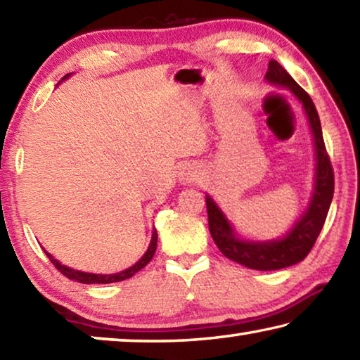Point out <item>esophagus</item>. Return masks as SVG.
Returning <instances> with one entry per match:
<instances>
[{"label": "esophagus", "instance_id": "1", "mask_svg": "<svg viewBox=\"0 0 360 360\" xmlns=\"http://www.w3.org/2000/svg\"><path fill=\"white\" fill-rule=\"evenodd\" d=\"M200 178V168L193 163H186L179 169V181L182 184H188V182H193Z\"/></svg>", "mask_w": 360, "mask_h": 360}]
</instances>
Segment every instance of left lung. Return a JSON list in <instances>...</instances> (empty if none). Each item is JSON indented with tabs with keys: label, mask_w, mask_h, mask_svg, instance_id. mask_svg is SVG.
Instances as JSON below:
<instances>
[{
	"label": "left lung",
	"mask_w": 360,
	"mask_h": 360,
	"mask_svg": "<svg viewBox=\"0 0 360 360\" xmlns=\"http://www.w3.org/2000/svg\"><path fill=\"white\" fill-rule=\"evenodd\" d=\"M265 81L273 87L290 90L307 115L314 146V184L307 208L294 225L276 240H249L236 231L225 212L206 193L210 233L225 257L259 271H273L295 265L307 257L326 222L333 198V169L326 152L318 111L309 95L276 60H270Z\"/></svg>",
	"instance_id": "1"
}]
</instances>
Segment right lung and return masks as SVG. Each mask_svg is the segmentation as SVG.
Returning <instances> with one entry per match:
<instances>
[{
    "label": "right lung",
    "mask_w": 360,
    "mask_h": 360,
    "mask_svg": "<svg viewBox=\"0 0 360 360\" xmlns=\"http://www.w3.org/2000/svg\"><path fill=\"white\" fill-rule=\"evenodd\" d=\"M71 75H72V72L66 75L62 79V81L68 79ZM155 249H157V230L154 229V230H152V238H150V243H149V248H148V251L144 252L143 257L139 259L135 265L125 268V270H122L119 273H111V275H101V273H89V271L75 270V268L66 266V265L62 264V262H58L51 252H47L46 249H44V252L49 257V260H51L52 264L56 265V268H58L60 273H63L66 278L72 279V281H77V283H82V284H109V283L124 281V279H129V278L135 275V273H138L139 270H143V268L152 260V257H154Z\"/></svg>",
    "instance_id": "1"
}]
</instances>
